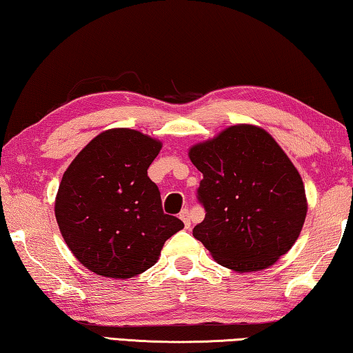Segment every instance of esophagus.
Wrapping results in <instances>:
<instances>
[{
  "mask_svg": "<svg viewBox=\"0 0 353 353\" xmlns=\"http://www.w3.org/2000/svg\"><path fill=\"white\" fill-rule=\"evenodd\" d=\"M179 218H181V219L183 221L185 227H187V229H190L191 221H190V210H188V208H183V210H182L181 213H179Z\"/></svg>",
  "mask_w": 353,
  "mask_h": 353,
  "instance_id": "esophagus-1",
  "label": "esophagus"
}]
</instances>
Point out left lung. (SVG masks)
I'll return each mask as SVG.
<instances>
[{
    "instance_id": "left-lung-1",
    "label": "left lung",
    "mask_w": 353,
    "mask_h": 353,
    "mask_svg": "<svg viewBox=\"0 0 353 353\" xmlns=\"http://www.w3.org/2000/svg\"><path fill=\"white\" fill-rule=\"evenodd\" d=\"M204 179L205 218L193 229L219 265L235 272L272 266L292 248L307 216L302 177L265 129L235 124L191 146Z\"/></svg>"
}]
</instances>
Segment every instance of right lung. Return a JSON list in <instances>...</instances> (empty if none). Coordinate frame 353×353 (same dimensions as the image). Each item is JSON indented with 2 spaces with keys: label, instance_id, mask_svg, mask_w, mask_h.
Wrapping results in <instances>:
<instances>
[{
  "label": "right lung",
  "instance_id": "obj_1",
  "mask_svg": "<svg viewBox=\"0 0 353 353\" xmlns=\"http://www.w3.org/2000/svg\"><path fill=\"white\" fill-rule=\"evenodd\" d=\"M162 141L128 128L101 132L76 155L59 185L54 213L65 243L87 270L126 280L159 260L183 229L165 214L148 177Z\"/></svg>",
  "mask_w": 353,
  "mask_h": 353
}]
</instances>
